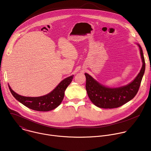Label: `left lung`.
Wrapping results in <instances>:
<instances>
[{
    "label": "left lung",
    "mask_w": 151,
    "mask_h": 151,
    "mask_svg": "<svg viewBox=\"0 0 151 151\" xmlns=\"http://www.w3.org/2000/svg\"><path fill=\"white\" fill-rule=\"evenodd\" d=\"M139 47L142 66L136 77L129 83L118 87H109L96 81L89 74L85 73L86 90L91 102L100 108H116L132 100L138 92L145 70V61L141 46Z\"/></svg>",
    "instance_id": "8db88e82"
}]
</instances>
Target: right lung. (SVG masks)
<instances>
[{
  "label": "right lung",
  "mask_w": 151,
  "mask_h": 151,
  "mask_svg": "<svg viewBox=\"0 0 151 151\" xmlns=\"http://www.w3.org/2000/svg\"><path fill=\"white\" fill-rule=\"evenodd\" d=\"M73 75L62 80L57 87L48 94L40 97H25L18 94L14 91L8 83V87L12 96L19 102L29 108L37 111L46 112L57 107L63 100L64 92L71 83Z\"/></svg>",
  "instance_id": "add662e5"
}]
</instances>
